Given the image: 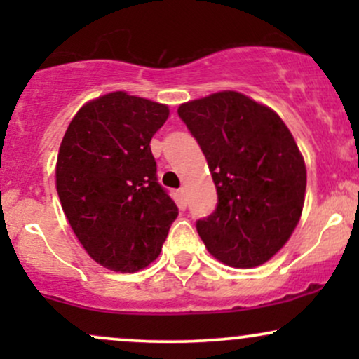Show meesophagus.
I'll use <instances>...</instances> for the list:
<instances>
[{"mask_svg":"<svg viewBox=\"0 0 359 359\" xmlns=\"http://www.w3.org/2000/svg\"><path fill=\"white\" fill-rule=\"evenodd\" d=\"M179 197H180V199H182V201H185V189H184V187L179 189Z\"/></svg>","mask_w":359,"mask_h":359,"instance_id":"1","label":"esophagus"}]
</instances>
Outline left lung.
<instances>
[{
    "mask_svg": "<svg viewBox=\"0 0 359 359\" xmlns=\"http://www.w3.org/2000/svg\"><path fill=\"white\" fill-rule=\"evenodd\" d=\"M208 160L217 205L196 222L214 258L234 269L263 265L288 241L306 196V163L275 111L234 90L179 106Z\"/></svg>",
    "mask_w": 359,
    "mask_h": 359,
    "instance_id": "8db88e82",
    "label": "left lung"
}]
</instances>
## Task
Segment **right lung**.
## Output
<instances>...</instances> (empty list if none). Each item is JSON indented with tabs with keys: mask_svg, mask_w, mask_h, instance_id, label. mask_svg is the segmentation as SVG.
Wrapping results in <instances>:
<instances>
[{
	"mask_svg": "<svg viewBox=\"0 0 359 359\" xmlns=\"http://www.w3.org/2000/svg\"><path fill=\"white\" fill-rule=\"evenodd\" d=\"M167 118L168 106L118 90L82 106L60 143L62 209L89 257L109 270L145 269L179 216L150 148Z\"/></svg>",
	"mask_w": 359,
	"mask_h": 359,
	"instance_id": "right-lung-1",
	"label": "right lung"
}]
</instances>
